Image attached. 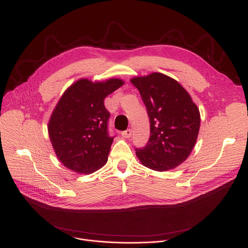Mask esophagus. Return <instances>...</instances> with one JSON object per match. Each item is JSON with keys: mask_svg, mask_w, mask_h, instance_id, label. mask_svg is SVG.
Instances as JSON below:
<instances>
[{"mask_svg": "<svg viewBox=\"0 0 248 248\" xmlns=\"http://www.w3.org/2000/svg\"><path fill=\"white\" fill-rule=\"evenodd\" d=\"M122 136H123L124 138H125V139L131 138V137H132V129L127 128L126 131H124V132H123V133H122Z\"/></svg>", "mask_w": 248, "mask_h": 248, "instance_id": "obj_1", "label": "esophagus"}]
</instances>
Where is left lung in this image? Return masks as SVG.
Masks as SVG:
<instances>
[{"instance_id":"left-lung-1","label":"left lung","mask_w":248,"mask_h":248,"mask_svg":"<svg viewBox=\"0 0 248 248\" xmlns=\"http://www.w3.org/2000/svg\"><path fill=\"white\" fill-rule=\"evenodd\" d=\"M151 123L146 147L136 149L140 162L154 171L172 170L190 155L199 134L200 111L188 91L160 72L133 77Z\"/></svg>"}]
</instances>
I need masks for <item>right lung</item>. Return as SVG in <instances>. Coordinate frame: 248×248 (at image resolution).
Segmentation results:
<instances>
[{"label": "right lung", "instance_id": "1", "mask_svg": "<svg viewBox=\"0 0 248 248\" xmlns=\"http://www.w3.org/2000/svg\"><path fill=\"white\" fill-rule=\"evenodd\" d=\"M124 83L120 78L95 82L81 78L64 91L48 124L52 147L64 167L91 174L106 165L113 137L108 133L104 98Z\"/></svg>", "mask_w": 248, "mask_h": 248}]
</instances>
